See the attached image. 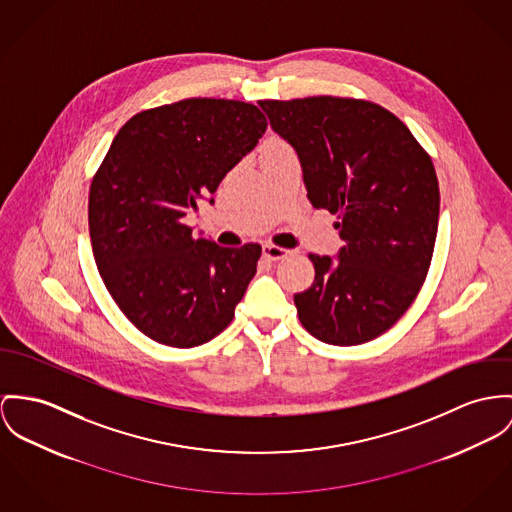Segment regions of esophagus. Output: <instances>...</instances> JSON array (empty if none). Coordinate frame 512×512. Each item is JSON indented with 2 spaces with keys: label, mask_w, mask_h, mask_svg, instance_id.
Wrapping results in <instances>:
<instances>
[{
  "label": "esophagus",
  "mask_w": 512,
  "mask_h": 512,
  "mask_svg": "<svg viewBox=\"0 0 512 512\" xmlns=\"http://www.w3.org/2000/svg\"><path fill=\"white\" fill-rule=\"evenodd\" d=\"M263 255H265L267 259H271V261H280V259L288 257L290 251L284 249V247L273 245V243H267V245H263Z\"/></svg>",
  "instance_id": "34e87169"
}]
</instances>
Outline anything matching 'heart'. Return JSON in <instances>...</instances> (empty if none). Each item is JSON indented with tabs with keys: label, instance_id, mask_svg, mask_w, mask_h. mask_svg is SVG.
Here are the masks:
<instances>
[{
	"label": "heart",
	"instance_id": "obj_1",
	"mask_svg": "<svg viewBox=\"0 0 512 512\" xmlns=\"http://www.w3.org/2000/svg\"><path fill=\"white\" fill-rule=\"evenodd\" d=\"M276 146H284V144H282V142H271V144H269V146H267V148H276Z\"/></svg>",
	"mask_w": 512,
	"mask_h": 512
}]
</instances>
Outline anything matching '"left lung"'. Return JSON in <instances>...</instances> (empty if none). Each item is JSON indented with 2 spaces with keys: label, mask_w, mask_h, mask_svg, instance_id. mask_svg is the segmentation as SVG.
<instances>
[{
  "label": "left lung",
  "mask_w": 512,
  "mask_h": 512,
  "mask_svg": "<svg viewBox=\"0 0 512 512\" xmlns=\"http://www.w3.org/2000/svg\"><path fill=\"white\" fill-rule=\"evenodd\" d=\"M304 169L315 208L337 216L339 261L310 253L314 284L294 294L315 339L368 343L409 310L433 261L440 193L433 159L388 109L354 97L263 99Z\"/></svg>",
  "instance_id": "left-lung-1"
}]
</instances>
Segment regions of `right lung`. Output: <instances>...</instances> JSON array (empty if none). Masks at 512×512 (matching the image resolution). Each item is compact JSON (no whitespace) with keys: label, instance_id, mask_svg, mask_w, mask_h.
<instances>
[{"label":"right lung","instance_id":"right-lung-1","mask_svg":"<svg viewBox=\"0 0 512 512\" xmlns=\"http://www.w3.org/2000/svg\"><path fill=\"white\" fill-rule=\"evenodd\" d=\"M265 130L251 103L183 99L130 118L93 175L87 214L99 275L120 312L161 345L214 339L257 273L259 243L220 247L183 218Z\"/></svg>","mask_w":512,"mask_h":512}]
</instances>
